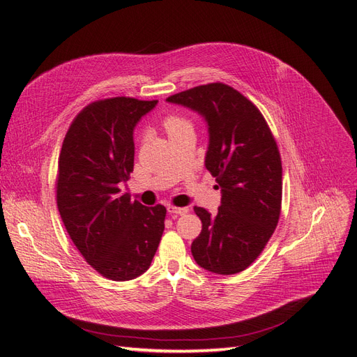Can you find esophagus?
<instances>
[{"label": "esophagus", "instance_id": "esophagus-1", "mask_svg": "<svg viewBox=\"0 0 357 357\" xmlns=\"http://www.w3.org/2000/svg\"><path fill=\"white\" fill-rule=\"evenodd\" d=\"M167 211L170 214H176V215H184L188 213V208H178V206H173V205H167Z\"/></svg>", "mask_w": 357, "mask_h": 357}]
</instances>
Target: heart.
<instances>
[{
  "instance_id": "obj_1",
  "label": "heart",
  "mask_w": 357,
  "mask_h": 357,
  "mask_svg": "<svg viewBox=\"0 0 357 357\" xmlns=\"http://www.w3.org/2000/svg\"><path fill=\"white\" fill-rule=\"evenodd\" d=\"M162 126H164V130H166V132L169 135H172L181 130H184V128L188 126V123L184 121V119H181L178 116H169V117H166V121H164Z\"/></svg>"
}]
</instances>
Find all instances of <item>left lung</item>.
Listing matches in <instances>:
<instances>
[{"instance_id": "left-lung-1", "label": "left lung", "mask_w": 357, "mask_h": 357, "mask_svg": "<svg viewBox=\"0 0 357 357\" xmlns=\"http://www.w3.org/2000/svg\"><path fill=\"white\" fill-rule=\"evenodd\" d=\"M202 116L208 128L205 167L222 188L218 211L195 206L202 232L191 244L197 266L235 274L259 257L276 229L282 204V162L259 109L240 91L213 83L166 99Z\"/></svg>"}]
</instances>
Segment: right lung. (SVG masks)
<instances>
[{
    "mask_svg": "<svg viewBox=\"0 0 357 357\" xmlns=\"http://www.w3.org/2000/svg\"><path fill=\"white\" fill-rule=\"evenodd\" d=\"M158 100L112 98L87 105L61 146L57 206L84 259L117 282L151 267L166 208L131 202L121 193L134 169V130Z\"/></svg>",
    "mask_w": 357,
    "mask_h": 357,
    "instance_id": "obj_1",
    "label": "right lung"
}]
</instances>
